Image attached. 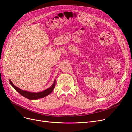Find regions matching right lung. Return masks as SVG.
Wrapping results in <instances>:
<instances>
[{
  "label": "right lung",
  "mask_w": 132,
  "mask_h": 132,
  "mask_svg": "<svg viewBox=\"0 0 132 132\" xmlns=\"http://www.w3.org/2000/svg\"><path fill=\"white\" fill-rule=\"evenodd\" d=\"M9 81L11 85L12 86V87L17 92H18L19 93H20L22 96H24L25 98L30 100H36L38 99H40V98H44L45 96H47L53 91L55 86V80H54L53 85L48 89H46L44 91L40 92L34 93V92H27L26 90H22L19 88L18 87H17L16 86H15L12 82H11L10 80H9Z\"/></svg>",
  "instance_id": "obj_1"
}]
</instances>
